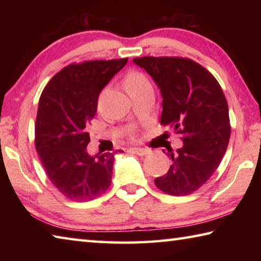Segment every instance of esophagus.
Here are the masks:
<instances>
[{"mask_svg": "<svg viewBox=\"0 0 261 261\" xmlns=\"http://www.w3.org/2000/svg\"><path fill=\"white\" fill-rule=\"evenodd\" d=\"M129 152L138 154V155H146V154L149 153V149L147 148H140V147H135V148H130Z\"/></svg>", "mask_w": 261, "mask_h": 261, "instance_id": "esophagus-1", "label": "esophagus"}]
</instances>
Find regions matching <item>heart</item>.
Returning <instances> with one entry per match:
<instances>
[{
    "mask_svg": "<svg viewBox=\"0 0 261 261\" xmlns=\"http://www.w3.org/2000/svg\"><path fill=\"white\" fill-rule=\"evenodd\" d=\"M124 85L129 93L152 87L146 74L140 71H130L124 78Z\"/></svg>",
    "mask_w": 261,
    "mask_h": 261,
    "instance_id": "b5f03b06",
    "label": "heart"
}]
</instances>
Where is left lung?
<instances>
[{"label":"left lung","instance_id":"8db88e82","mask_svg":"<svg viewBox=\"0 0 261 261\" xmlns=\"http://www.w3.org/2000/svg\"><path fill=\"white\" fill-rule=\"evenodd\" d=\"M162 96L160 123L180 135L183 146L168 149L171 166L154 183L170 196H188L214 174L230 138L228 103L215 77L187 57H136Z\"/></svg>","mask_w":261,"mask_h":261}]
</instances>
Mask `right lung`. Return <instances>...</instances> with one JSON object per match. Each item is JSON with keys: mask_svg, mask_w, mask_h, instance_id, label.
Masks as SVG:
<instances>
[{"mask_svg": "<svg viewBox=\"0 0 261 261\" xmlns=\"http://www.w3.org/2000/svg\"><path fill=\"white\" fill-rule=\"evenodd\" d=\"M126 62L69 64L43 88L35 120V149L48 178L70 200L95 199L112 183L115 153L90 155L87 127L96 113L100 92Z\"/></svg>", "mask_w": 261, "mask_h": 261, "instance_id": "obj_1", "label": "right lung"}]
</instances>
